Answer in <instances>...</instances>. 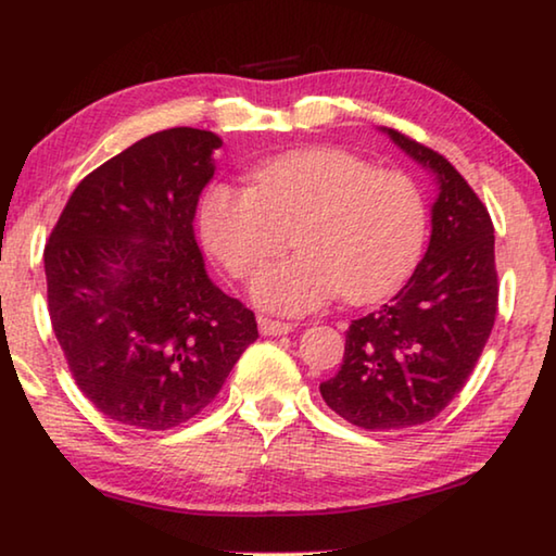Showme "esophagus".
I'll list each match as a JSON object with an SVG mask.
<instances>
[{
  "label": "esophagus",
  "instance_id": "34e87169",
  "mask_svg": "<svg viewBox=\"0 0 556 556\" xmlns=\"http://www.w3.org/2000/svg\"><path fill=\"white\" fill-rule=\"evenodd\" d=\"M291 324L285 321H275V318H260V331L265 336H287L291 333Z\"/></svg>",
  "mask_w": 556,
  "mask_h": 556
}]
</instances>
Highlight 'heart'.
<instances>
[{
	"label": "heart",
	"instance_id": "b5f03b06",
	"mask_svg": "<svg viewBox=\"0 0 556 556\" xmlns=\"http://www.w3.org/2000/svg\"><path fill=\"white\" fill-rule=\"evenodd\" d=\"M199 228L232 277L285 252L294 235L299 255L262 267L250 291L267 312L301 316L341 294L351 304L394 294L419 265L429 213L407 174L324 144L257 164L250 188H205Z\"/></svg>",
	"mask_w": 556,
	"mask_h": 556
}]
</instances>
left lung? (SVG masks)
<instances>
[{
  "label": "left lung",
  "mask_w": 556,
  "mask_h": 556,
  "mask_svg": "<svg viewBox=\"0 0 556 556\" xmlns=\"http://www.w3.org/2000/svg\"><path fill=\"white\" fill-rule=\"evenodd\" d=\"M384 131L434 172L439 199L427 255L390 304L348 326L341 370L321 382L328 407L370 431L434 419L464 390L497 314L495 238L483 201L448 159Z\"/></svg>",
  "instance_id": "obj_1"
}]
</instances>
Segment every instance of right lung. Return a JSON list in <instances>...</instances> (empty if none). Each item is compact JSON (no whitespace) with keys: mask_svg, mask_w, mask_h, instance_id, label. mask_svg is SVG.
I'll return each mask as SVG.
<instances>
[{"mask_svg":"<svg viewBox=\"0 0 556 556\" xmlns=\"http://www.w3.org/2000/svg\"><path fill=\"white\" fill-rule=\"evenodd\" d=\"M213 131L139 139L75 186L43 250L53 333L80 392L125 427L166 431L215 400L257 341L193 238Z\"/></svg>","mask_w":556,"mask_h":556,"instance_id":"right-lung-1","label":"right lung"}]
</instances>
